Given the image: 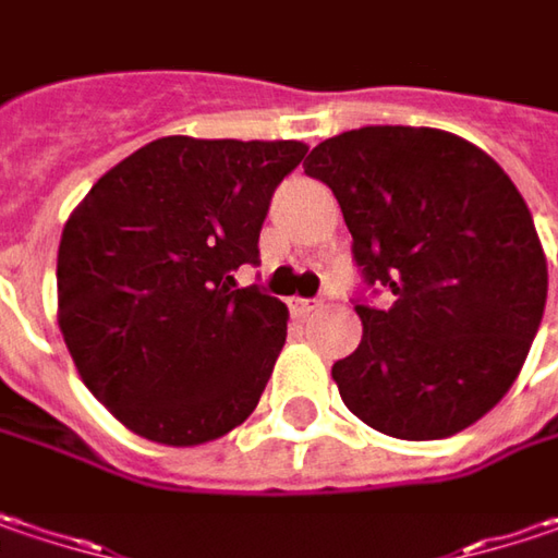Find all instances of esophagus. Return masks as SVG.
I'll use <instances>...</instances> for the list:
<instances>
[{"label":"esophagus","instance_id":"obj_1","mask_svg":"<svg viewBox=\"0 0 558 558\" xmlns=\"http://www.w3.org/2000/svg\"><path fill=\"white\" fill-rule=\"evenodd\" d=\"M320 307V301H304V298H292V311L298 317H307Z\"/></svg>","mask_w":558,"mask_h":558}]
</instances>
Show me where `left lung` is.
Instances as JSON below:
<instances>
[{
	"instance_id": "obj_1",
	"label": "left lung",
	"mask_w": 558,
	"mask_h": 558,
	"mask_svg": "<svg viewBox=\"0 0 558 558\" xmlns=\"http://www.w3.org/2000/svg\"><path fill=\"white\" fill-rule=\"evenodd\" d=\"M332 187L351 251L392 304H357L361 345L332 364L354 417L396 439H446L515 383L546 304V254L499 162L439 128L336 134L304 159Z\"/></svg>"
}]
</instances>
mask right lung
<instances>
[{"mask_svg":"<svg viewBox=\"0 0 558 558\" xmlns=\"http://www.w3.org/2000/svg\"><path fill=\"white\" fill-rule=\"evenodd\" d=\"M301 141L159 137L71 209L59 241V329L84 386L128 430L204 446L257 408L289 307L238 289L269 197Z\"/></svg>","mask_w":558,"mask_h":558,"instance_id":"add662e5","label":"right lung"}]
</instances>
